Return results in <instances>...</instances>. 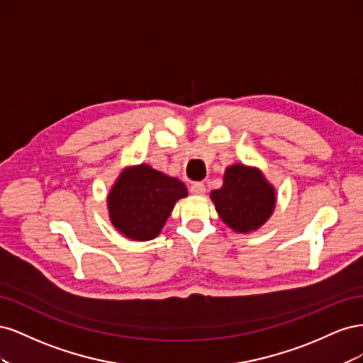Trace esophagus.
Listing matches in <instances>:
<instances>
[{
	"mask_svg": "<svg viewBox=\"0 0 363 363\" xmlns=\"http://www.w3.org/2000/svg\"><path fill=\"white\" fill-rule=\"evenodd\" d=\"M191 194L194 195H204L206 194V186L201 182H195L191 184Z\"/></svg>",
	"mask_w": 363,
	"mask_h": 363,
	"instance_id": "obj_1",
	"label": "esophagus"
}]
</instances>
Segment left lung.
<instances>
[{
	"instance_id": "left-lung-1",
	"label": "left lung",
	"mask_w": 363,
	"mask_h": 363,
	"mask_svg": "<svg viewBox=\"0 0 363 363\" xmlns=\"http://www.w3.org/2000/svg\"><path fill=\"white\" fill-rule=\"evenodd\" d=\"M223 223L236 233L259 230L274 213L277 192L256 167L235 163L225 168L223 186L211 192Z\"/></svg>"
}]
</instances>
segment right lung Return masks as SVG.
Instances as JSON below:
<instances>
[{
	"label": "right lung",
	"mask_w": 363,
	"mask_h": 363,
	"mask_svg": "<svg viewBox=\"0 0 363 363\" xmlns=\"http://www.w3.org/2000/svg\"><path fill=\"white\" fill-rule=\"evenodd\" d=\"M186 196L179 179L147 163L125 167L107 194L108 219L127 239L145 242L160 235L175 203Z\"/></svg>",
	"instance_id": "1"
}]
</instances>
